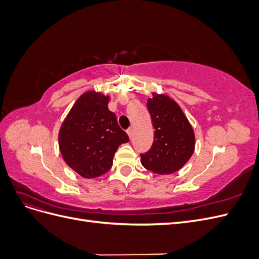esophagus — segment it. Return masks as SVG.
<instances>
[{
  "label": "esophagus",
  "instance_id": "esophagus-1",
  "mask_svg": "<svg viewBox=\"0 0 259 259\" xmlns=\"http://www.w3.org/2000/svg\"><path fill=\"white\" fill-rule=\"evenodd\" d=\"M126 133H127V135L130 136V138L133 136V128L132 127H130L127 131H126Z\"/></svg>",
  "mask_w": 259,
  "mask_h": 259
}]
</instances>
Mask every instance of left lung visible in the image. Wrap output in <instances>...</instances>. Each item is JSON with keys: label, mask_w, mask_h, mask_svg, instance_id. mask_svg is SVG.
Wrapping results in <instances>:
<instances>
[{"label": "left lung", "mask_w": 259, "mask_h": 259, "mask_svg": "<svg viewBox=\"0 0 259 259\" xmlns=\"http://www.w3.org/2000/svg\"><path fill=\"white\" fill-rule=\"evenodd\" d=\"M147 107L151 115L154 140L150 150L140 154L145 168L155 174H173L182 168L194 151L191 124L175 100L152 93Z\"/></svg>", "instance_id": "obj_1"}]
</instances>
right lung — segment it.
Returning a JSON list of instances; mask_svg holds the SVG:
<instances>
[{
	"label": "right lung",
	"mask_w": 259,
	"mask_h": 259,
	"mask_svg": "<svg viewBox=\"0 0 259 259\" xmlns=\"http://www.w3.org/2000/svg\"><path fill=\"white\" fill-rule=\"evenodd\" d=\"M109 96L89 91L77 99L62 122L58 143L68 165L84 178H95L111 168L120 145L130 138L108 109Z\"/></svg>",
	"instance_id": "add662e5"
}]
</instances>
